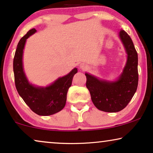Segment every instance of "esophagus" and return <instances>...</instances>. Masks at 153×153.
Returning a JSON list of instances; mask_svg holds the SVG:
<instances>
[{"label": "esophagus", "instance_id": "34e87169", "mask_svg": "<svg viewBox=\"0 0 153 153\" xmlns=\"http://www.w3.org/2000/svg\"><path fill=\"white\" fill-rule=\"evenodd\" d=\"M80 68H81V70H84L85 68V66L83 65H80Z\"/></svg>", "mask_w": 153, "mask_h": 153}]
</instances>
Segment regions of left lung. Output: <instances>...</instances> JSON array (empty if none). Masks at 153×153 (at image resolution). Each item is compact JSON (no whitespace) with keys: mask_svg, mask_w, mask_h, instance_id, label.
I'll use <instances>...</instances> for the list:
<instances>
[{"mask_svg":"<svg viewBox=\"0 0 153 153\" xmlns=\"http://www.w3.org/2000/svg\"><path fill=\"white\" fill-rule=\"evenodd\" d=\"M127 54L123 73L116 81L101 80L85 73L86 87L94 105L105 112H118L127 106L136 93L139 81L138 54L131 37L125 30L119 32Z\"/></svg>","mask_w":153,"mask_h":153,"instance_id":"1","label":"left lung"}]
</instances>
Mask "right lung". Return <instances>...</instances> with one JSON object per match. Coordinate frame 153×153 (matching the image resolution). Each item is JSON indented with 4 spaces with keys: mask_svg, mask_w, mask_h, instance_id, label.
<instances>
[{
    "mask_svg": "<svg viewBox=\"0 0 153 153\" xmlns=\"http://www.w3.org/2000/svg\"><path fill=\"white\" fill-rule=\"evenodd\" d=\"M36 31L35 28L31 29L19 42L13 60L14 82L19 95L33 112L39 116H50L59 112L65 106L67 93L77 69H73L49 86L37 87L29 83L23 68V52L26 39Z\"/></svg>",
    "mask_w": 153,
    "mask_h": 153,
    "instance_id": "obj_1",
    "label": "right lung"
}]
</instances>
